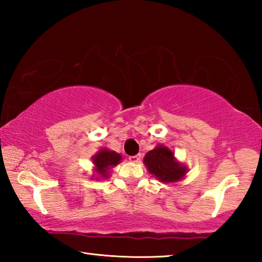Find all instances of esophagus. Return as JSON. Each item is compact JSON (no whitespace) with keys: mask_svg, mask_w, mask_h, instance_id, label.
<instances>
[{"mask_svg":"<svg viewBox=\"0 0 262 262\" xmlns=\"http://www.w3.org/2000/svg\"><path fill=\"white\" fill-rule=\"evenodd\" d=\"M141 159V155H135V156H130L129 157V162L132 163H139Z\"/></svg>","mask_w":262,"mask_h":262,"instance_id":"1","label":"esophagus"}]
</instances>
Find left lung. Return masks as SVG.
I'll use <instances>...</instances> for the list:
<instances>
[{"label":"left lung","mask_w":262,"mask_h":262,"mask_svg":"<svg viewBox=\"0 0 262 262\" xmlns=\"http://www.w3.org/2000/svg\"><path fill=\"white\" fill-rule=\"evenodd\" d=\"M148 171L163 183H173L186 174V167L176 162L174 155L170 149L158 145L144 157Z\"/></svg>","instance_id":"8db88e82"}]
</instances>
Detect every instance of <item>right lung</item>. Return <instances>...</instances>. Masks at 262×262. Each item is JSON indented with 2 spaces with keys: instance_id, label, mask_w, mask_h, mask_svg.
Here are the masks:
<instances>
[{
  "instance_id": "add662e5",
  "label": "right lung",
  "mask_w": 262,
  "mask_h": 262,
  "mask_svg": "<svg viewBox=\"0 0 262 262\" xmlns=\"http://www.w3.org/2000/svg\"><path fill=\"white\" fill-rule=\"evenodd\" d=\"M121 161V156L114 151H110L107 149H103L94 157V163L96 165V172L99 176L106 178L110 167L115 166Z\"/></svg>"
}]
</instances>
